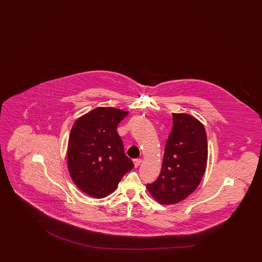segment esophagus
<instances>
[{
  "label": "esophagus",
  "instance_id": "1",
  "mask_svg": "<svg viewBox=\"0 0 262 262\" xmlns=\"http://www.w3.org/2000/svg\"><path fill=\"white\" fill-rule=\"evenodd\" d=\"M141 162H142L141 159H135V160H134V165H135V167H139V165L141 164Z\"/></svg>",
  "mask_w": 262,
  "mask_h": 262
}]
</instances>
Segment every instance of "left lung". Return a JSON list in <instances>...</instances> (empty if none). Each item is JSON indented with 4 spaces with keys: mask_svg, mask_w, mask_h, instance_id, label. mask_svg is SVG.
<instances>
[{
    "mask_svg": "<svg viewBox=\"0 0 262 262\" xmlns=\"http://www.w3.org/2000/svg\"><path fill=\"white\" fill-rule=\"evenodd\" d=\"M173 126L165 147L161 172L147 189L161 204H175L193 193L206 169V131L196 119L172 113Z\"/></svg>",
    "mask_w": 262,
    "mask_h": 262,
    "instance_id": "1",
    "label": "left lung"
}]
</instances>
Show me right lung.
I'll return each instance as SVG.
<instances>
[{
    "label": "right lung",
    "mask_w": 262,
    "mask_h": 262,
    "mask_svg": "<svg viewBox=\"0 0 262 262\" xmlns=\"http://www.w3.org/2000/svg\"><path fill=\"white\" fill-rule=\"evenodd\" d=\"M127 112L96 107L77 120L68 140V169L84 193L102 199L117 188L123 175L134 167L124 154L117 125Z\"/></svg>",
    "instance_id": "obj_1"
}]
</instances>
